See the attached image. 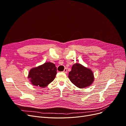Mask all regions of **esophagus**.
Returning a JSON list of instances; mask_svg holds the SVG:
<instances>
[{"label": "esophagus", "instance_id": "obj_1", "mask_svg": "<svg viewBox=\"0 0 126 126\" xmlns=\"http://www.w3.org/2000/svg\"><path fill=\"white\" fill-rule=\"evenodd\" d=\"M63 72H64V73H67V68H64V70L63 71Z\"/></svg>", "mask_w": 126, "mask_h": 126}]
</instances>
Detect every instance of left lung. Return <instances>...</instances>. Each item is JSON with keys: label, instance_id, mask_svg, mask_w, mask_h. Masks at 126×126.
I'll return each mask as SVG.
<instances>
[{"label": "left lung", "instance_id": "obj_1", "mask_svg": "<svg viewBox=\"0 0 126 126\" xmlns=\"http://www.w3.org/2000/svg\"><path fill=\"white\" fill-rule=\"evenodd\" d=\"M68 77L72 83L80 88L90 86L94 80L92 71L77 63L72 66Z\"/></svg>", "mask_w": 126, "mask_h": 126}]
</instances>
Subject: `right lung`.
<instances>
[{
	"label": "right lung",
	"instance_id": "1",
	"mask_svg": "<svg viewBox=\"0 0 126 126\" xmlns=\"http://www.w3.org/2000/svg\"><path fill=\"white\" fill-rule=\"evenodd\" d=\"M56 74L55 64L52 63H46L30 70L28 78L34 86L44 88L54 80Z\"/></svg>",
	"mask_w": 126,
	"mask_h": 126
}]
</instances>
